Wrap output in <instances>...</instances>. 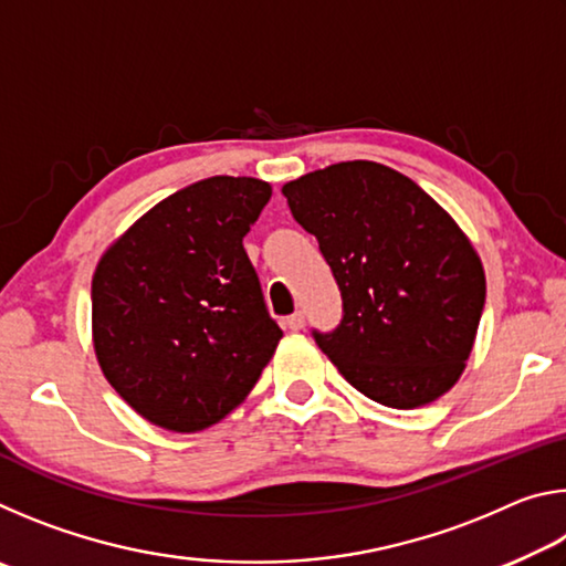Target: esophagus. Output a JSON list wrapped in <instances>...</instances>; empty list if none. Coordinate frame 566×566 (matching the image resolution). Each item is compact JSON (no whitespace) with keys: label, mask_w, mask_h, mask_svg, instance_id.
Segmentation results:
<instances>
[{"label":"esophagus","mask_w":566,"mask_h":566,"mask_svg":"<svg viewBox=\"0 0 566 566\" xmlns=\"http://www.w3.org/2000/svg\"><path fill=\"white\" fill-rule=\"evenodd\" d=\"M284 324H286V329H290V332H300V329H304V314L294 312L292 317L284 319Z\"/></svg>","instance_id":"obj_1"}]
</instances>
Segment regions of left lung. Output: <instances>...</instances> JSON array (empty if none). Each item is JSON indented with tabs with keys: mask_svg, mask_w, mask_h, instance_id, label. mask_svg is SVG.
<instances>
[{
	"mask_svg": "<svg viewBox=\"0 0 566 566\" xmlns=\"http://www.w3.org/2000/svg\"><path fill=\"white\" fill-rule=\"evenodd\" d=\"M317 237L342 292L319 349L364 397L429 405L457 385L474 347L486 282L457 222L417 181L377 161H339L282 187Z\"/></svg>",
	"mask_w": 566,
	"mask_h": 566,
	"instance_id": "8db88e82",
	"label": "left lung"
}]
</instances>
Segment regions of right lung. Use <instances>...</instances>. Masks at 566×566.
I'll use <instances>...</instances> for the list:
<instances>
[{
    "label": "right lung",
    "mask_w": 566,
    "mask_h": 566,
    "mask_svg": "<svg viewBox=\"0 0 566 566\" xmlns=\"http://www.w3.org/2000/svg\"><path fill=\"white\" fill-rule=\"evenodd\" d=\"M254 177H209L161 199L92 276L99 367L127 405L171 432H199L252 391L282 329L242 239L270 202Z\"/></svg>",
    "instance_id": "obj_1"
}]
</instances>
